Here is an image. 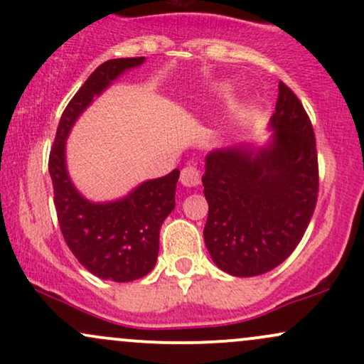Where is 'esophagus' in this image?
I'll return each mask as SVG.
<instances>
[{
  "label": "esophagus",
  "mask_w": 364,
  "mask_h": 364,
  "mask_svg": "<svg viewBox=\"0 0 364 364\" xmlns=\"http://www.w3.org/2000/svg\"><path fill=\"white\" fill-rule=\"evenodd\" d=\"M179 181H181L183 186H198L200 181H202V174H200V171L193 168V166H186V168L181 171Z\"/></svg>",
  "instance_id": "34e87169"
}]
</instances>
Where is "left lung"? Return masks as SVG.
Here are the masks:
<instances>
[{
	"instance_id": "1",
	"label": "left lung",
	"mask_w": 364,
	"mask_h": 364,
	"mask_svg": "<svg viewBox=\"0 0 364 364\" xmlns=\"http://www.w3.org/2000/svg\"><path fill=\"white\" fill-rule=\"evenodd\" d=\"M269 141L215 149L202 176L208 217L203 240L212 260L235 277L262 275L294 252L318 195L311 121L286 83H279Z\"/></svg>"
}]
</instances>
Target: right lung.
<instances>
[{"mask_svg": "<svg viewBox=\"0 0 364 364\" xmlns=\"http://www.w3.org/2000/svg\"><path fill=\"white\" fill-rule=\"evenodd\" d=\"M144 61L145 58H118L97 66L63 111L49 154L54 207L66 245L90 274L114 282L136 281L156 265L159 231L176 205L174 195L179 171L144 181L123 198L90 202L70 179L66 139L94 97Z\"/></svg>", "mask_w": 364, "mask_h": 364, "instance_id": "1", "label": "right lung"}]
</instances>
